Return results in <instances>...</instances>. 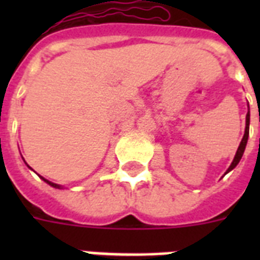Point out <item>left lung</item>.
<instances>
[{"label":"left lung","mask_w":260,"mask_h":260,"mask_svg":"<svg viewBox=\"0 0 260 260\" xmlns=\"http://www.w3.org/2000/svg\"><path fill=\"white\" fill-rule=\"evenodd\" d=\"M248 135H250V110H248V113H247V116H246V131H244V136H243L242 142H240V146H239L238 151H236V155H235L234 162L231 163L230 169L226 170V173H230L231 170H234L235 167L238 166V163L240 162V159H242L243 154H244V150H246L247 140H248Z\"/></svg>","instance_id":"8db88e82"}]
</instances>
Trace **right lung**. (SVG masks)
Returning <instances> with one entry per match:
<instances>
[{
	"mask_svg": "<svg viewBox=\"0 0 260 260\" xmlns=\"http://www.w3.org/2000/svg\"><path fill=\"white\" fill-rule=\"evenodd\" d=\"M28 167H29V166H28ZM29 169H30V167H29ZM40 178H42V179H43V181H44V182H47V183H48V185H50V186H52V187H56V189H60V186H59V185H56V183H54V182H50V181H47L46 178H43V177H40Z\"/></svg>",
	"mask_w": 260,
	"mask_h": 260,
	"instance_id": "1",
	"label": "right lung"
}]
</instances>
